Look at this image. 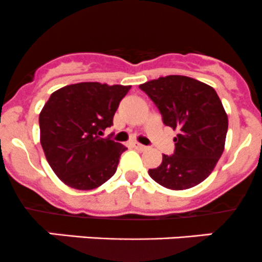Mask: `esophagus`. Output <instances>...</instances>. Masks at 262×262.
<instances>
[{"instance_id":"34e87169","label":"esophagus","mask_w":262,"mask_h":262,"mask_svg":"<svg viewBox=\"0 0 262 262\" xmlns=\"http://www.w3.org/2000/svg\"><path fill=\"white\" fill-rule=\"evenodd\" d=\"M134 147H135V149L140 150V151H144V150H146V149H147L146 146H144V145L139 144V142H135V144H134Z\"/></svg>"}]
</instances>
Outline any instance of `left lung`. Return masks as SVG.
<instances>
[{"label":"left lung","instance_id":"left-lung-1","mask_svg":"<svg viewBox=\"0 0 262 262\" xmlns=\"http://www.w3.org/2000/svg\"><path fill=\"white\" fill-rule=\"evenodd\" d=\"M140 89L157 105L164 125L178 131L174 154H163L162 164L149 169V176L169 190L201 183L222 157L228 131V116L216 92L181 75L151 80Z\"/></svg>","mask_w":262,"mask_h":262}]
</instances>
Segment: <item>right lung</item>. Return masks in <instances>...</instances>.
<instances>
[{
  "mask_svg": "<svg viewBox=\"0 0 262 262\" xmlns=\"http://www.w3.org/2000/svg\"><path fill=\"white\" fill-rule=\"evenodd\" d=\"M130 85L79 82L52 93L39 115L40 144L57 177L75 190H93L117 170L127 147L100 135Z\"/></svg>",
  "mask_w": 262,
  "mask_h": 262,
  "instance_id": "1",
  "label": "right lung"
}]
</instances>
